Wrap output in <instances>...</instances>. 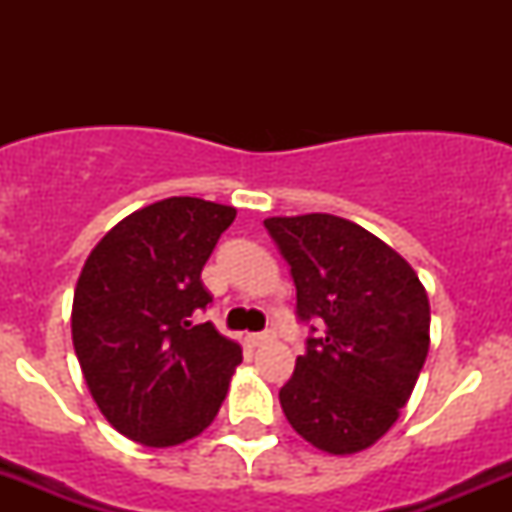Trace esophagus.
Returning a JSON list of instances; mask_svg holds the SVG:
<instances>
[{
  "mask_svg": "<svg viewBox=\"0 0 512 512\" xmlns=\"http://www.w3.org/2000/svg\"><path fill=\"white\" fill-rule=\"evenodd\" d=\"M247 344L250 347H265V344H270L272 339H275V334L272 332H257V334H247Z\"/></svg>",
  "mask_w": 512,
  "mask_h": 512,
  "instance_id": "1",
  "label": "esophagus"
}]
</instances>
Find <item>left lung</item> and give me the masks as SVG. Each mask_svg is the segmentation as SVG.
Returning a JSON list of instances; mask_svg holds the SVG:
<instances>
[{
	"instance_id": "obj_1",
	"label": "left lung",
	"mask_w": 512,
	"mask_h": 512,
	"mask_svg": "<svg viewBox=\"0 0 512 512\" xmlns=\"http://www.w3.org/2000/svg\"><path fill=\"white\" fill-rule=\"evenodd\" d=\"M292 267L299 319H322L280 404L294 431L332 456L374 446L414 391L431 344V307L414 267L352 220L267 218Z\"/></svg>"
}]
</instances>
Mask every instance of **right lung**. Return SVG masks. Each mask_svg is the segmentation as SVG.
Returning a JSON list of instances; mask_svg holds the SVG:
<instances>
[{"mask_svg": "<svg viewBox=\"0 0 512 512\" xmlns=\"http://www.w3.org/2000/svg\"><path fill=\"white\" fill-rule=\"evenodd\" d=\"M230 205L165 198L113 225L86 257L71 339L106 421L131 441L168 448L218 416L242 347L210 322L200 272L235 220Z\"/></svg>", "mask_w": 512, "mask_h": 512, "instance_id": "add662e5", "label": "right lung"}]
</instances>
